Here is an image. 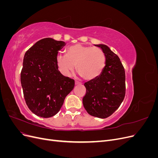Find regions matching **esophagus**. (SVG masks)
I'll return each mask as SVG.
<instances>
[{
  "label": "esophagus",
  "mask_w": 158,
  "mask_h": 158,
  "mask_svg": "<svg viewBox=\"0 0 158 158\" xmlns=\"http://www.w3.org/2000/svg\"><path fill=\"white\" fill-rule=\"evenodd\" d=\"M82 84V83L80 82L79 81H77V80L75 81V84H76V85H78V84Z\"/></svg>",
  "instance_id": "1"
}]
</instances>
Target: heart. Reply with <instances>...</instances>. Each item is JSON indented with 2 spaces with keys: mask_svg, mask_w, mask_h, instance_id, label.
I'll return each instance as SVG.
<instances>
[{
  "mask_svg": "<svg viewBox=\"0 0 158 158\" xmlns=\"http://www.w3.org/2000/svg\"><path fill=\"white\" fill-rule=\"evenodd\" d=\"M65 52L66 55L59 54L56 57V67L65 76L73 73L76 65L81 77L91 80L98 77L106 66V55L98 47L76 44L68 47Z\"/></svg>",
  "mask_w": 158,
  "mask_h": 158,
  "instance_id": "heart-1",
  "label": "heart"
}]
</instances>
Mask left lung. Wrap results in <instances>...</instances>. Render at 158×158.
Instances as JSON below:
<instances>
[{"instance_id": "1", "label": "left lung", "mask_w": 158, "mask_h": 158, "mask_svg": "<svg viewBox=\"0 0 158 158\" xmlns=\"http://www.w3.org/2000/svg\"><path fill=\"white\" fill-rule=\"evenodd\" d=\"M100 47L106 57L102 74L84 85L86 92L83 97L84 107L90 115L105 118L121 106L125 96V71L118 56L106 45Z\"/></svg>"}]
</instances>
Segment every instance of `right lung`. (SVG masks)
Wrapping results in <instances>:
<instances>
[{"instance_id": "add662e5", "label": "right lung", "mask_w": 158, "mask_h": 158, "mask_svg": "<svg viewBox=\"0 0 158 158\" xmlns=\"http://www.w3.org/2000/svg\"><path fill=\"white\" fill-rule=\"evenodd\" d=\"M65 43L44 38L24 55L20 80L26 103L36 115L49 118L59 111L74 80L63 76L56 67V57Z\"/></svg>"}]
</instances>
